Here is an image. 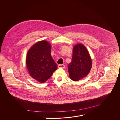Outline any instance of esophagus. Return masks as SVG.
Returning <instances> with one entry per match:
<instances>
[{"label":"esophagus","instance_id":"34e87169","mask_svg":"<svg viewBox=\"0 0 120 120\" xmlns=\"http://www.w3.org/2000/svg\"><path fill=\"white\" fill-rule=\"evenodd\" d=\"M58 67L59 68H64L65 67V65H59L58 66Z\"/></svg>","mask_w":120,"mask_h":120}]
</instances>
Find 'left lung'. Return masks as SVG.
Here are the masks:
<instances>
[{
	"mask_svg": "<svg viewBox=\"0 0 120 120\" xmlns=\"http://www.w3.org/2000/svg\"><path fill=\"white\" fill-rule=\"evenodd\" d=\"M92 66V61L86 47L82 44H76L73 48L72 60L68 65L70 79L78 81L87 76Z\"/></svg>",
	"mask_w": 120,
	"mask_h": 120,
	"instance_id": "1",
	"label": "left lung"
}]
</instances>
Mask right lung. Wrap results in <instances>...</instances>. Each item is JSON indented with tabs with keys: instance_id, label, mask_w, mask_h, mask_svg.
Instances as JSON below:
<instances>
[{
	"instance_id": "1",
	"label": "right lung",
	"mask_w": 120,
	"mask_h": 120,
	"mask_svg": "<svg viewBox=\"0 0 120 120\" xmlns=\"http://www.w3.org/2000/svg\"><path fill=\"white\" fill-rule=\"evenodd\" d=\"M51 50L50 44L42 40L34 44L27 53L26 63L30 76L40 83L45 82L57 69Z\"/></svg>"
}]
</instances>
